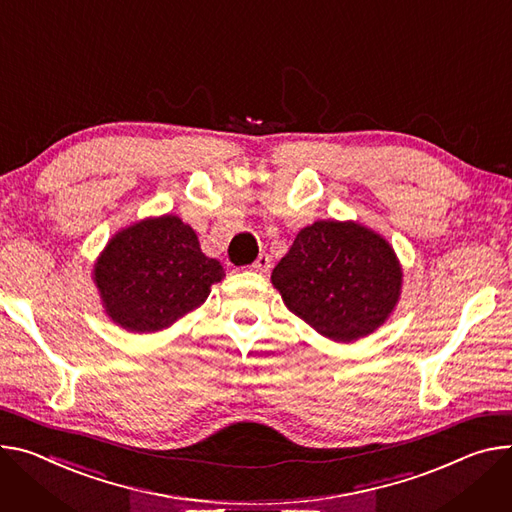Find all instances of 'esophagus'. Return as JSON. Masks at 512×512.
I'll use <instances>...</instances> for the list:
<instances>
[{
	"label": "esophagus",
	"mask_w": 512,
	"mask_h": 512,
	"mask_svg": "<svg viewBox=\"0 0 512 512\" xmlns=\"http://www.w3.org/2000/svg\"><path fill=\"white\" fill-rule=\"evenodd\" d=\"M269 267H271V259H269V255H265V253H261V255L253 261V265H251V269L257 271V273H267Z\"/></svg>",
	"instance_id": "34e87169"
}]
</instances>
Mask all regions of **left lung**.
Returning a JSON list of instances; mask_svg holds the SVG:
<instances>
[{
    "label": "left lung",
    "mask_w": 512,
    "mask_h": 512,
    "mask_svg": "<svg viewBox=\"0 0 512 512\" xmlns=\"http://www.w3.org/2000/svg\"><path fill=\"white\" fill-rule=\"evenodd\" d=\"M271 284L322 337L353 341L382 327L396 308L402 267L392 245L371 228L318 220L298 232Z\"/></svg>",
    "instance_id": "left-lung-1"
}]
</instances>
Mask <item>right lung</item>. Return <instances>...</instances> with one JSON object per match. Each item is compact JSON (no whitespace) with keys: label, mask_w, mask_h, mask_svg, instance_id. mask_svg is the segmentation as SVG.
I'll return each instance as SVG.
<instances>
[{"label":"right lung","mask_w":512,"mask_h":512,"mask_svg":"<svg viewBox=\"0 0 512 512\" xmlns=\"http://www.w3.org/2000/svg\"><path fill=\"white\" fill-rule=\"evenodd\" d=\"M222 277L220 261L206 257L194 228L173 214L122 228L94 265L106 314L130 333L171 327L202 306Z\"/></svg>","instance_id":"add662e5"}]
</instances>
